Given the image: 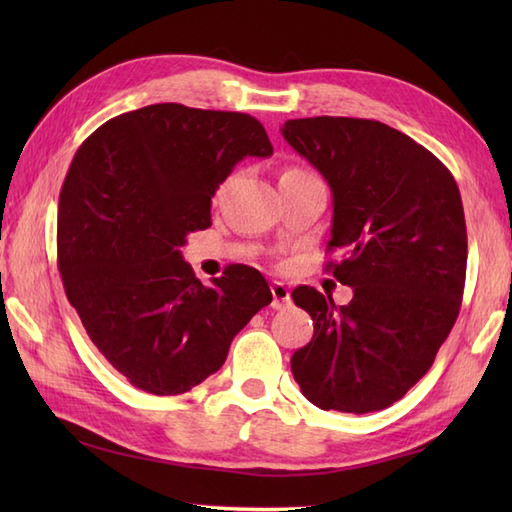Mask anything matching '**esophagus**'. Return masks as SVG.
<instances>
[{
	"mask_svg": "<svg viewBox=\"0 0 512 512\" xmlns=\"http://www.w3.org/2000/svg\"><path fill=\"white\" fill-rule=\"evenodd\" d=\"M270 292H273V308L275 310L290 306V288L286 284H281V281H273V284H270Z\"/></svg>",
	"mask_w": 512,
	"mask_h": 512,
	"instance_id": "34e87169",
	"label": "esophagus"
}]
</instances>
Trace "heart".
<instances>
[{
  "label": "heart",
  "mask_w": 512,
  "mask_h": 512,
  "mask_svg": "<svg viewBox=\"0 0 512 512\" xmlns=\"http://www.w3.org/2000/svg\"><path fill=\"white\" fill-rule=\"evenodd\" d=\"M286 171H295V173H306V171H303V169H286ZM284 171V173H286Z\"/></svg>",
  "instance_id": "heart-1"
}]
</instances>
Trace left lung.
Listing matches in <instances>:
<instances>
[{
  "label": "left lung",
  "mask_w": 512,
  "mask_h": 512,
  "mask_svg": "<svg viewBox=\"0 0 512 512\" xmlns=\"http://www.w3.org/2000/svg\"><path fill=\"white\" fill-rule=\"evenodd\" d=\"M288 145L332 189L328 270L354 290L347 306L299 286L314 321L290 358L301 394L319 409L369 413L394 405L429 372L460 314L466 222L451 171L407 134L378 121H286Z\"/></svg>",
  "instance_id": "8db88e82"
}]
</instances>
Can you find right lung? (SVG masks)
I'll return each instance as SVG.
<instances>
[{
  "label": "right lung",
  "instance_id": "1",
  "mask_svg": "<svg viewBox=\"0 0 512 512\" xmlns=\"http://www.w3.org/2000/svg\"><path fill=\"white\" fill-rule=\"evenodd\" d=\"M270 154L257 118L180 103L116 116L74 154L59 273L92 343L134 387L178 396L200 385L273 301L259 270L233 264L204 286L180 253L211 226V198L237 162Z\"/></svg>",
  "mask_w": 512,
  "mask_h": 512
}]
</instances>
